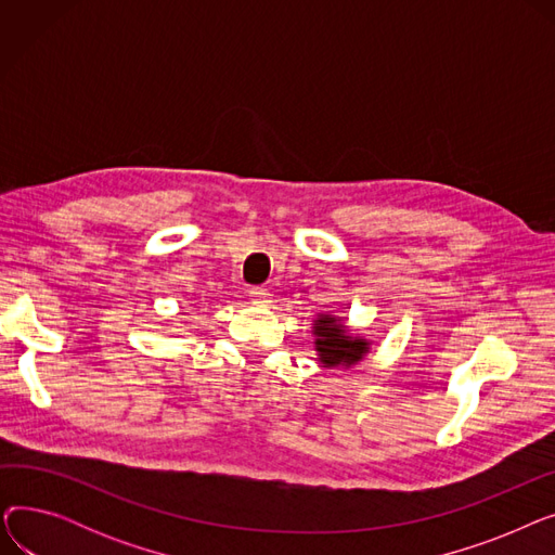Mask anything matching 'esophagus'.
<instances>
[{"label":"esophagus","instance_id":"1","mask_svg":"<svg viewBox=\"0 0 555 555\" xmlns=\"http://www.w3.org/2000/svg\"><path fill=\"white\" fill-rule=\"evenodd\" d=\"M270 289L268 287H251L249 289V299L256 304V306H268L270 304Z\"/></svg>","mask_w":555,"mask_h":555}]
</instances>
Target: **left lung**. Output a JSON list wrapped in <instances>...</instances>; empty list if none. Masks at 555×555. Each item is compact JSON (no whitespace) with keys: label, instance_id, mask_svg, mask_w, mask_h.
I'll return each mask as SVG.
<instances>
[{"label":"left lung","instance_id":"left-lung-1","mask_svg":"<svg viewBox=\"0 0 555 555\" xmlns=\"http://www.w3.org/2000/svg\"><path fill=\"white\" fill-rule=\"evenodd\" d=\"M341 322L335 314H319L312 324L319 362L326 369L353 366L369 353V341L348 333Z\"/></svg>","mask_w":555,"mask_h":555}]
</instances>
